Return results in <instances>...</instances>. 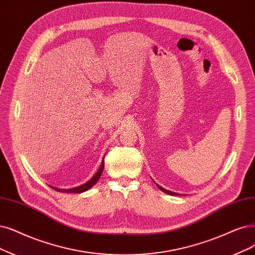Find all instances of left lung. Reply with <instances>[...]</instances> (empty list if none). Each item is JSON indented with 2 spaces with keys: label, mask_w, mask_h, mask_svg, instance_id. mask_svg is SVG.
Returning <instances> with one entry per match:
<instances>
[{
  "label": "left lung",
  "mask_w": 255,
  "mask_h": 255,
  "mask_svg": "<svg viewBox=\"0 0 255 255\" xmlns=\"http://www.w3.org/2000/svg\"><path fill=\"white\" fill-rule=\"evenodd\" d=\"M157 187H158V189H161L163 192H165V193H168V194H170V195H175L176 193H174V192H171V191H169V190H166V189H164L163 187H161V186H158L157 185Z\"/></svg>",
  "instance_id": "8db88e82"
}]
</instances>
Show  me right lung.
<instances>
[{
    "instance_id": "add662e5",
    "label": "right lung",
    "mask_w": 255,
    "mask_h": 255,
    "mask_svg": "<svg viewBox=\"0 0 255 255\" xmlns=\"http://www.w3.org/2000/svg\"><path fill=\"white\" fill-rule=\"evenodd\" d=\"M103 169H104V161H103V163H102V165H101V168L99 169V171L94 174L91 178H90V181H88L86 184H84V185H81V186H79V187H75V188H72V189H59V188H55V187H53V189L55 190V191H59V192H66V193H81V192H84V191H87V190H89L90 188L96 184L98 181H99V178H100V176H101V174H102V172H103ZM52 188V187H51Z\"/></svg>"
}]
</instances>
